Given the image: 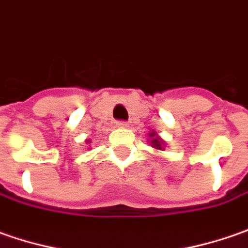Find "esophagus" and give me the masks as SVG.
<instances>
[{"label":"esophagus","mask_w":248,"mask_h":248,"mask_svg":"<svg viewBox=\"0 0 248 248\" xmlns=\"http://www.w3.org/2000/svg\"><path fill=\"white\" fill-rule=\"evenodd\" d=\"M116 126L121 127V129H126V127H129V124L124 122V121H119V122H116Z\"/></svg>","instance_id":"obj_1"}]
</instances>
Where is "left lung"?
<instances>
[{
  "label": "left lung",
  "mask_w": 248,
  "mask_h": 248,
  "mask_svg": "<svg viewBox=\"0 0 248 248\" xmlns=\"http://www.w3.org/2000/svg\"><path fill=\"white\" fill-rule=\"evenodd\" d=\"M148 136L151 137V140H150V144H151V147H154V148H156V150H162V148H164V140H162L159 136L156 135L155 132H151Z\"/></svg>",
  "instance_id": "left-lung-1"
}]
</instances>
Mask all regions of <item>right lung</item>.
Returning a JSON list of instances; mask_svg holds the SVG:
<instances>
[{
	"label": "right lung",
	"instance_id": "add662e5",
	"mask_svg": "<svg viewBox=\"0 0 248 248\" xmlns=\"http://www.w3.org/2000/svg\"><path fill=\"white\" fill-rule=\"evenodd\" d=\"M87 143H90V140H89V141H87Z\"/></svg>",
	"mask_w": 248,
	"mask_h": 248
}]
</instances>
